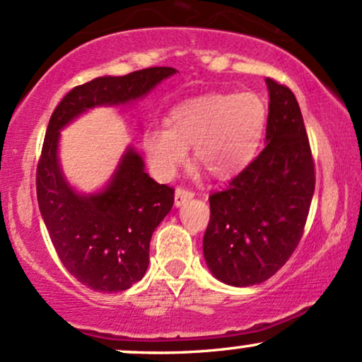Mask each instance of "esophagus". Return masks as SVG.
<instances>
[{"mask_svg":"<svg viewBox=\"0 0 362 362\" xmlns=\"http://www.w3.org/2000/svg\"><path fill=\"white\" fill-rule=\"evenodd\" d=\"M192 197H194L192 190H187V189H184V187H177V190H175V206L177 207L184 206L187 200H190Z\"/></svg>","mask_w":362,"mask_h":362,"instance_id":"34e87169","label":"esophagus"}]
</instances>
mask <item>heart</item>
Segmentation results:
<instances>
[{"instance_id": "obj_1", "label": "heart", "mask_w": 362, "mask_h": 362, "mask_svg": "<svg viewBox=\"0 0 362 362\" xmlns=\"http://www.w3.org/2000/svg\"><path fill=\"white\" fill-rule=\"evenodd\" d=\"M267 121L268 101L256 90L199 95L173 106L165 126L146 128L143 151L155 175L170 178L192 145V158L226 180L255 158Z\"/></svg>"}]
</instances>
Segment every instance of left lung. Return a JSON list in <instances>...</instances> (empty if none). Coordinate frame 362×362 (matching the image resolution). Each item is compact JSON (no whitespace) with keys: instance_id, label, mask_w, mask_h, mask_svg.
<instances>
[{"instance_id":"8db88e82","label":"left lung","mask_w":362,"mask_h":362,"mask_svg":"<svg viewBox=\"0 0 362 362\" xmlns=\"http://www.w3.org/2000/svg\"><path fill=\"white\" fill-rule=\"evenodd\" d=\"M267 146L221 192L209 197L204 258L233 286L267 281L293 255L315 190V170L293 93L267 79Z\"/></svg>"}]
</instances>
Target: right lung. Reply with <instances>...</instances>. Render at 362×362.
Returning a JSON list of instances; mask_svg holds the SVG:
<instances>
[{"label":"right lung","instance_id":"add662e5","mask_svg":"<svg viewBox=\"0 0 362 362\" xmlns=\"http://www.w3.org/2000/svg\"><path fill=\"white\" fill-rule=\"evenodd\" d=\"M175 72L150 67L95 77L69 90L47 126L37 167L38 207L65 269L95 291H123L141 280L150 263L151 234L172 209L175 190L156 184L129 146L101 192L79 194L60 168V129L93 107L145 98Z\"/></svg>","mask_w":362,"mask_h":362}]
</instances>
